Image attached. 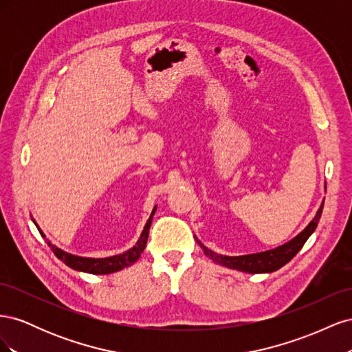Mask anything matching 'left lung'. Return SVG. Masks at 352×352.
I'll return each mask as SVG.
<instances>
[{
	"instance_id": "obj_1",
	"label": "left lung",
	"mask_w": 352,
	"mask_h": 352,
	"mask_svg": "<svg viewBox=\"0 0 352 352\" xmlns=\"http://www.w3.org/2000/svg\"><path fill=\"white\" fill-rule=\"evenodd\" d=\"M324 189H326V186H324ZM323 206H324V199L322 201L320 207H318L314 219L308 223L305 229L298 233L295 238L280 245V247H276L273 250H267L263 252L247 254V255H233V257H230V255H221V254H217L214 251L208 250L204 243H201L198 241L197 236H195V239L207 257H210L216 264L223 265V267L233 269L238 272H245V273H272V272H276L280 267H283L286 263H289L298 254V251L304 247V243L307 242L308 238L313 235V232L316 230V228L318 225V220H320V217H322Z\"/></svg>"
}]
</instances>
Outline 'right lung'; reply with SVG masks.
<instances>
[{
	"label": "right lung",
	"mask_w": 352,
	"mask_h": 352,
	"mask_svg": "<svg viewBox=\"0 0 352 352\" xmlns=\"http://www.w3.org/2000/svg\"><path fill=\"white\" fill-rule=\"evenodd\" d=\"M155 210H157V206L154 207L150 219L146 220L145 226H144V230L141 233V236H140V239L136 241V243L133 245V247L131 250L122 252V254L111 255V257H105V258L80 257V255H74V254H70V252H67L65 250L56 247V245L51 243V241H48V239H45V241L50 245V248L52 250V252L57 255V258L61 260L66 265H69V267L73 269V270L83 272V273H91V274H110V273H116V272L123 270L124 267H129V265H132L133 263H136L138 260H140L141 254L145 250V245H146V241H148V233H150V228H151V223H153V217L155 214ZM32 221L35 223V226L38 228L41 236L45 238L44 232L41 230V228L38 226V223L34 219H32Z\"/></svg>",
	"instance_id": "obj_1"
}]
</instances>
